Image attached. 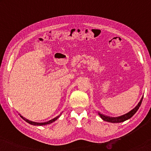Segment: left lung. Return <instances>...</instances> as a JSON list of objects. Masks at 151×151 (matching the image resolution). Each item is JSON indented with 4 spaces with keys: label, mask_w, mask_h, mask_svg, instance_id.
Wrapping results in <instances>:
<instances>
[{
    "label": "left lung",
    "mask_w": 151,
    "mask_h": 151,
    "mask_svg": "<svg viewBox=\"0 0 151 151\" xmlns=\"http://www.w3.org/2000/svg\"><path fill=\"white\" fill-rule=\"evenodd\" d=\"M142 100H143V98L141 99V100H140L139 104H138L137 106H135V108H134L133 110L131 111L130 112H129L128 113H127V114L122 115V116H120V117H109L104 116V115L100 114V113H99V115H100L101 118H102L103 120L109 122H112V123L122 122H124L126 120H127V119L131 118V117L133 116V115L135 114L136 112H137V110L139 108L140 105H141V104H142Z\"/></svg>",
    "instance_id": "obj_1"
}]
</instances>
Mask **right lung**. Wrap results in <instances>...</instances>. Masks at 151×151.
<instances>
[{"label": "right lung", "instance_id": "obj_1", "mask_svg": "<svg viewBox=\"0 0 151 151\" xmlns=\"http://www.w3.org/2000/svg\"><path fill=\"white\" fill-rule=\"evenodd\" d=\"M20 116L23 119L24 121H26L27 122L29 123V124H32V125H36V126H42V125H46V124H50V123H52V122H53L55 121V120H56V119H57L58 118V117H60V115H59V116L56 117H55L54 119H51V120H50V121L47 122H43V123H36V122H33L29 121L28 119H24L23 117H22V116H21V115H20Z\"/></svg>", "mask_w": 151, "mask_h": 151}]
</instances>
